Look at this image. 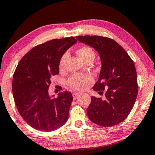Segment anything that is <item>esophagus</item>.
<instances>
[{"mask_svg":"<svg viewBox=\"0 0 155 155\" xmlns=\"http://www.w3.org/2000/svg\"><path fill=\"white\" fill-rule=\"evenodd\" d=\"M72 95H73L74 100H75V99H76L78 97L81 96V94H80V93H76V92H74V93L72 94Z\"/></svg>","mask_w":155,"mask_h":155,"instance_id":"esophagus-1","label":"esophagus"}]
</instances>
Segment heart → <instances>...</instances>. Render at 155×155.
<instances>
[{"label":"heart","mask_w":155,"mask_h":155,"mask_svg":"<svg viewBox=\"0 0 155 155\" xmlns=\"http://www.w3.org/2000/svg\"><path fill=\"white\" fill-rule=\"evenodd\" d=\"M77 54L79 57L81 58L84 61H87L89 58L95 57V53L91 47L89 46H82L78 48ZM68 57V53H65L62 55L59 61V66L60 70H63L65 66V64L66 60ZM93 79L90 75L88 74H75V75L71 76L68 81V84L69 87L72 89L76 90H82L84 88L87 87L88 84L91 83Z\"/></svg>","instance_id":"heart-1"}]
</instances>
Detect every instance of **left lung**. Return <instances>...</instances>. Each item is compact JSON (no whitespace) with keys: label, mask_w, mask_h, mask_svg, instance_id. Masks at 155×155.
<instances>
[{"label":"left lung","mask_w":155,"mask_h":155,"mask_svg":"<svg viewBox=\"0 0 155 155\" xmlns=\"http://www.w3.org/2000/svg\"><path fill=\"white\" fill-rule=\"evenodd\" d=\"M76 39L99 53L101 68L93 89L101 93V91L106 89L105 99L91 97V104L87 109L88 117L99 126L119 124L132 111L137 96L134 61L126 51L111 38L87 35L77 36Z\"/></svg>","instance_id":"left-lung-1"}]
</instances>
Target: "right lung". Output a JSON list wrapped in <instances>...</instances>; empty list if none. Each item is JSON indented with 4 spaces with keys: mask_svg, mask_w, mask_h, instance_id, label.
Here are the masks:
<instances>
[{
    "mask_svg": "<svg viewBox=\"0 0 155 155\" xmlns=\"http://www.w3.org/2000/svg\"><path fill=\"white\" fill-rule=\"evenodd\" d=\"M77 41L74 37L53 39L25 55L13 77V95L21 116L35 130L51 132L65 124L73 101L71 92L48 94L52 76L58 74L61 57Z\"/></svg>",
    "mask_w": 155,
    "mask_h": 155,
    "instance_id": "obj_1",
    "label": "right lung"
}]
</instances>
